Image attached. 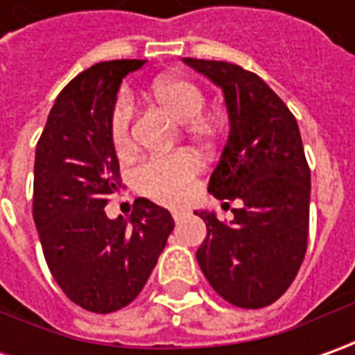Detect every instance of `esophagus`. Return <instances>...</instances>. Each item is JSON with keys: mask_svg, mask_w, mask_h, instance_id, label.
<instances>
[{"mask_svg": "<svg viewBox=\"0 0 355 355\" xmlns=\"http://www.w3.org/2000/svg\"><path fill=\"white\" fill-rule=\"evenodd\" d=\"M171 217H173L175 221H182L184 217H187V209H184V207H173V209H171Z\"/></svg>", "mask_w": 355, "mask_h": 355, "instance_id": "1", "label": "esophagus"}]
</instances>
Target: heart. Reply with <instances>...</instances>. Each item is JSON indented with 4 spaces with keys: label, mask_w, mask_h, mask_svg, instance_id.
I'll list each match as a JSON object with an SVG mask.
<instances>
[{
    "label": "heart",
    "mask_w": 355,
    "mask_h": 355,
    "mask_svg": "<svg viewBox=\"0 0 355 355\" xmlns=\"http://www.w3.org/2000/svg\"><path fill=\"white\" fill-rule=\"evenodd\" d=\"M154 103L164 108L173 120L187 124L201 116L205 108V96L196 83L184 76L166 75L159 76L152 85ZM130 120H132V103L128 96H120L110 122V134L116 150H128L130 144ZM189 134L193 138H203L205 130L201 126H191ZM199 170L198 159L185 152L170 156L152 157L140 164L134 171L136 187L154 199L162 201H180L187 193V187Z\"/></svg>",
    "instance_id": "b5f03b06"
}]
</instances>
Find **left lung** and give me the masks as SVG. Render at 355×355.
Returning <instances> with one entry per match:
<instances>
[{"label":"left lung","mask_w":355,"mask_h":355,"mask_svg":"<svg viewBox=\"0 0 355 355\" xmlns=\"http://www.w3.org/2000/svg\"><path fill=\"white\" fill-rule=\"evenodd\" d=\"M223 90L229 136L209 193L241 201L233 221L196 211L207 237L196 252L215 293L241 308L279 300L304 261L310 170L296 118L261 76L239 64L182 59Z\"/></svg>","instance_id":"left-lung-1"}]
</instances>
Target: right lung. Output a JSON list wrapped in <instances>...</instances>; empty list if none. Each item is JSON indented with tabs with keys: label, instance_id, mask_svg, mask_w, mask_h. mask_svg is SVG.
Wrapping results in <instances>:
<instances>
[{
	"label": "right lung",
	"instance_id": "right-lung-1",
	"mask_svg": "<svg viewBox=\"0 0 355 355\" xmlns=\"http://www.w3.org/2000/svg\"><path fill=\"white\" fill-rule=\"evenodd\" d=\"M144 62H98L75 76L35 150L33 219L49 270L75 304L96 314L140 294L173 229L170 211L150 199H136L130 219L104 213L122 185L110 134L118 89Z\"/></svg>",
	"mask_w": 355,
	"mask_h": 355
}]
</instances>
